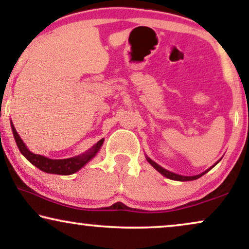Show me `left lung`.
I'll list each match as a JSON object with an SVG mask.
<instances>
[{"mask_svg":"<svg viewBox=\"0 0 249 249\" xmlns=\"http://www.w3.org/2000/svg\"><path fill=\"white\" fill-rule=\"evenodd\" d=\"M146 160H147L148 161V163L149 164H151L153 168L154 169H156L158 170V171L161 173V175H163L164 177H166V178H169V179H172V180H177V181H189V180H196V179H198V178H200V177L202 176H204L205 175L206 172H209L211 169L213 168V166H215L217 163H219V161H217L215 164H214L213 166H211L210 169H207L206 171H204L203 173H200V175H197V176H193V177H186V176H180V175H177V173H173V172H170V171H168V170H165V169H163L162 166H160L158 163H155L154 161H152L151 159L149 158H146Z\"/></svg>","mask_w":249,"mask_h":249,"instance_id":"8db88e82","label":"left lung"}]
</instances>
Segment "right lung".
Returning <instances> with one entry per match:
<instances>
[{"instance_id": "1", "label": "right lung", "mask_w": 249, "mask_h": 249, "mask_svg": "<svg viewBox=\"0 0 249 249\" xmlns=\"http://www.w3.org/2000/svg\"><path fill=\"white\" fill-rule=\"evenodd\" d=\"M11 128L13 136H15L17 146H18L19 151L21 152V154L28 160V161L38 168L42 171L46 173H53V175H61V176H69L72 173L79 171L83 166L90 161L95 155L97 154V152L100 151L101 146L103 145L104 139L98 141L93 147L88 149L87 152H85L84 154H80L78 156H73L70 159H63V160H52L49 158H45L43 155L34 154L27 148L25 142H22V139L20 138V136L17 132L15 125H13L11 121Z\"/></svg>"}]
</instances>
